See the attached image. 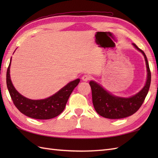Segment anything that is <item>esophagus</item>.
<instances>
[{"instance_id": "obj_1", "label": "esophagus", "mask_w": 158, "mask_h": 158, "mask_svg": "<svg viewBox=\"0 0 158 158\" xmlns=\"http://www.w3.org/2000/svg\"><path fill=\"white\" fill-rule=\"evenodd\" d=\"M89 79H90V75H87V74H85V75H83L82 76V80H83V81H89Z\"/></svg>"}]
</instances>
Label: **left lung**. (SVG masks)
Listing matches in <instances>:
<instances>
[{
    "label": "left lung",
    "mask_w": 158,
    "mask_h": 158,
    "mask_svg": "<svg viewBox=\"0 0 158 158\" xmlns=\"http://www.w3.org/2000/svg\"><path fill=\"white\" fill-rule=\"evenodd\" d=\"M141 52L146 62L147 79L144 88L136 94L130 98H121L110 94L95 81L89 82L92 89V102L96 111L100 115L108 119H122L133 115L141 106L148 94L151 84V71L147 56L143 50L133 43Z\"/></svg>",
    "instance_id": "left-lung-1"
}]
</instances>
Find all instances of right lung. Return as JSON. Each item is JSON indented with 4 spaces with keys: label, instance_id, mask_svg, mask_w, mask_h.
I'll return each mask as SVG.
<instances>
[{
    "label": "right lung",
    "instance_id": "obj_1",
    "mask_svg": "<svg viewBox=\"0 0 158 158\" xmlns=\"http://www.w3.org/2000/svg\"><path fill=\"white\" fill-rule=\"evenodd\" d=\"M6 71V85L13 102L23 115L37 119H49L59 115L64 109L73 89L80 81L79 79L69 83L55 94L43 100H31L17 91L10 78V65Z\"/></svg>",
    "mask_w": 158,
    "mask_h": 158
}]
</instances>
